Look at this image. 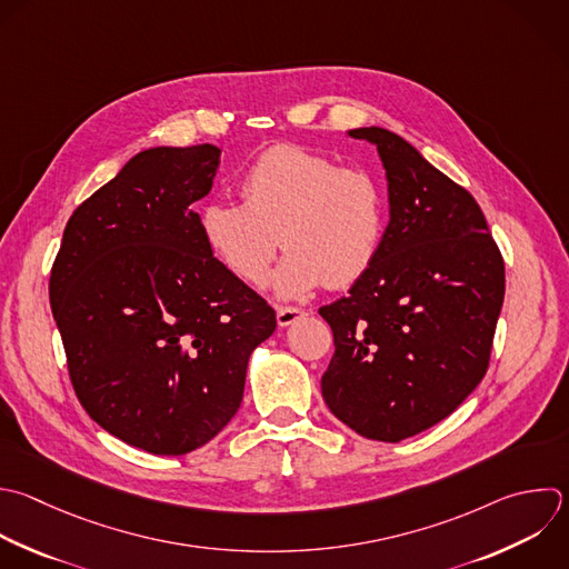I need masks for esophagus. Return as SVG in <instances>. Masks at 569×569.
<instances>
[{
	"mask_svg": "<svg viewBox=\"0 0 569 569\" xmlns=\"http://www.w3.org/2000/svg\"><path fill=\"white\" fill-rule=\"evenodd\" d=\"M302 316H305V311L298 309V307H278L276 309V318H278L280 327H289V325H293Z\"/></svg>",
	"mask_w": 569,
	"mask_h": 569,
	"instance_id": "esophagus-1",
	"label": "esophagus"
}]
</instances>
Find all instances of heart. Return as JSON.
Returning a JSON list of instances; mask_svg holds the SVG:
<instances>
[{"instance_id": "1", "label": "heart", "mask_w": 569, "mask_h": 569, "mask_svg": "<svg viewBox=\"0 0 569 569\" xmlns=\"http://www.w3.org/2000/svg\"><path fill=\"white\" fill-rule=\"evenodd\" d=\"M242 200L216 198L200 211L213 256L240 280L262 284L282 247L273 289L300 298L320 287L342 289L373 264L385 236L378 180L296 144L256 158L242 178Z\"/></svg>"}]
</instances>
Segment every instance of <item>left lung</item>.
Returning <instances> with one entry per match:
<instances>
[{
  "instance_id": "8db88e82",
  "label": "left lung",
  "mask_w": 569,
  "mask_h": 569,
  "mask_svg": "<svg viewBox=\"0 0 569 569\" xmlns=\"http://www.w3.org/2000/svg\"><path fill=\"white\" fill-rule=\"evenodd\" d=\"M349 136L378 149L389 224L349 296L320 307L336 345L322 398L356 433L400 442L447 418L482 380L505 264L469 191L387 129Z\"/></svg>"
}]
</instances>
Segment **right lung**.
<instances>
[{
    "label": "right lung",
    "instance_id": "obj_1",
    "mask_svg": "<svg viewBox=\"0 0 569 569\" xmlns=\"http://www.w3.org/2000/svg\"><path fill=\"white\" fill-rule=\"evenodd\" d=\"M220 149L153 147L84 200L49 293L87 413L149 453L182 456L236 416L276 311L207 247L193 211Z\"/></svg>",
    "mask_w": 569,
    "mask_h": 569
}]
</instances>
